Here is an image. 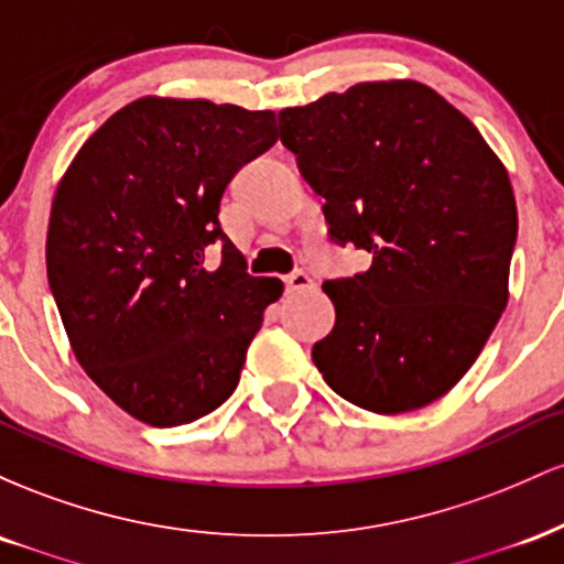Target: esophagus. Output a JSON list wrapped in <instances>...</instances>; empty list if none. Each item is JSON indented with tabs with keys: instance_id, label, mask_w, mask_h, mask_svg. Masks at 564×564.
Returning <instances> with one entry per match:
<instances>
[{
	"instance_id": "1",
	"label": "esophagus",
	"mask_w": 564,
	"mask_h": 564,
	"mask_svg": "<svg viewBox=\"0 0 564 564\" xmlns=\"http://www.w3.org/2000/svg\"><path fill=\"white\" fill-rule=\"evenodd\" d=\"M283 281H286V291H289V294H294V291H304V289H313V286H315V281H313V278H310L307 273H304V270H294V273L283 278Z\"/></svg>"
}]
</instances>
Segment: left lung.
<instances>
[{
	"label": "left lung",
	"mask_w": 564,
	"mask_h": 564,
	"mask_svg": "<svg viewBox=\"0 0 564 564\" xmlns=\"http://www.w3.org/2000/svg\"><path fill=\"white\" fill-rule=\"evenodd\" d=\"M283 145L326 198L334 241L373 257L326 281L332 334L313 360L373 413L435 403L462 381L509 302L517 200L471 121L413 79L360 82L278 113Z\"/></svg>",
	"instance_id": "1"
}]
</instances>
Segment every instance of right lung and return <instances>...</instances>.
I'll return each mask as SVG.
<instances>
[{
    "instance_id": "1",
    "label": "right lung",
    "mask_w": 564,
    "mask_h": 564,
    "mask_svg": "<svg viewBox=\"0 0 564 564\" xmlns=\"http://www.w3.org/2000/svg\"><path fill=\"white\" fill-rule=\"evenodd\" d=\"M278 138L273 111L148 95L87 138L57 183L47 278L70 349L121 411L196 422L241 379L278 278L246 273L219 198ZM212 242L224 262L203 264Z\"/></svg>"
}]
</instances>
